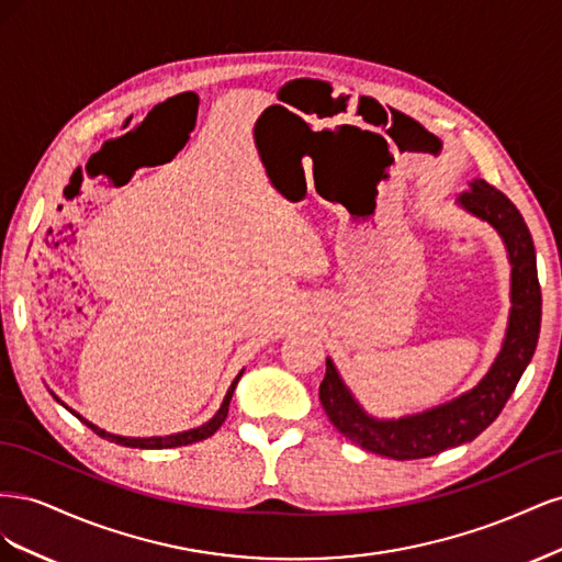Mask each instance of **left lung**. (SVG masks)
<instances>
[{"instance_id":"obj_1","label":"left lung","mask_w":562,"mask_h":562,"mask_svg":"<svg viewBox=\"0 0 562 562\" xmlns=\"http://www.w3.org/2000/svg\"><path fill=\"white\" fill-rule=\"evenodd\" d=\"M457 203L499 232L508 262H512V312H508L502 349L487 375L462 396L436 405L431 411L398 419H378L368 415L356 403L330 359H326V378L318 386L323 411L339 434L368 452L398 459V462L431 457L448 448L471 443L497 419L537 349L541 288L537 279L532 234L520 211L497 187L481 178L469 182V190L459 194Z\"/></svg>"}]
</instances>
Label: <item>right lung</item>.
I'll return each mask as SVG.
<instances>
[{
    "instance_id": "right-lung-1",
    "label": "right lung",
    "mask_w": 562,
    "mask_h": 562,
    "mask_svg": "<svg viewBox=\"0 0 562 562\" xmlns=\"http://www.w3.org/2000/svg\"><path fill=\"white\" fill-rule=\"evenodd\" d=\"M241 375H244V370L239 372V375L234 378V382H232V386L227 389V396H225V401H223V405H220V411L206 422V424H201V427H196V429H190V431H182V434H171V436H149V438H128V436H116V434H108L105 429H98L95 424H91L89 419H83L79 413H75L72 407H67L56 394H54V398L60 403V405H65L67 411H70L79 422H83L87 424V427L93 431V434H98L100 438H105V440H110V443H116V446H124V448H140V450H166V448H180V446H192V443H199V440H203V438H209V436H213L220 427H223V422L227 419V413H229V401H232V394H234V389H236V384H239V380H241Z\"/></svg>"
}]
</instances>
